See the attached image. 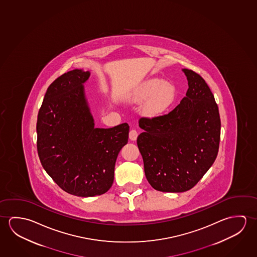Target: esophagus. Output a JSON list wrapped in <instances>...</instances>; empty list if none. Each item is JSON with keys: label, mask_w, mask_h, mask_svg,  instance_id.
Masks as SVG:
<instances>
[{"label": "esophagus", "mask_w": 257, "mask_h": 257, "mask_svg": "<svg viewBox=\"0 0 257 257\" xmlns=\"http://www.w3.org/2000/svg\"><path fill=\"white\" fill-rule=\"evenodd\" d=\"M138 136H139V133H138V131H136V130H131V131H130V139H131V140H132V141H136Z\"/></svg>", "instance_id": "esophagus-1"}]
</instances>
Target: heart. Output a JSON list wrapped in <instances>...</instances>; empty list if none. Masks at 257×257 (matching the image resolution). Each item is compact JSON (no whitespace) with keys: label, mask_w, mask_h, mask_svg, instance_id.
I'll return each mask as SVG.
<instances>
[{"label":"heart","mask_w":257,"mask_h":257,"mask_svg":"<svg viewBox=\"0 0 257 257\" xmlns=\"http://www.w3.org/2000/svg\"><path fill=\"white\" fill-rule=\"evenodd\" d=\"M175 87L161 79H149L144 82L135 90L131 95V101L143 102L145 112L150 116H156L167 110L174 102Z\"/></svg>","instance_id":"obj_1"}]
</instances>
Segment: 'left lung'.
Masks as SVG:
<instances>
[{"label":"left lung","mask_w":257,"mask_h":257,"mask_svg":"<svg viewBox=\"0 0 257 257\" xmlns=\"http://www.w3.org/2000/svg\"><path fill=\"white\" fill-rule=\"evenodd\" d=\"M186 96L167 114L141 117L137 139L147 180L162 192L188 191L214 163L220 145V118L204 78L184 69Z\"/></svg>","instance_id":"1"}]
</instances>
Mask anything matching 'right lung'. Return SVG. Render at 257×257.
<instances>
[{
	"mask_svg": "<svg viewBox=\"0 0 257 257\" xmlns=\"http://www.w3.org/2000/svg\"><path fill=\"white\" fill-rule=\"evenodd\" d=\"M88 71L74 69L50 85L37 116V153L53 181L74 196L102 195L114 179L118 153L128 139L126 123L95 128L83 83Z\"/></svg>",
	"mask_w": 257,
	"mask_h": 257,
	"instance_id": "right-lung-1",
	"label": "right lung"
}]
</instances>
